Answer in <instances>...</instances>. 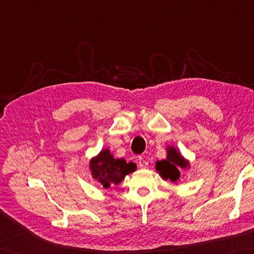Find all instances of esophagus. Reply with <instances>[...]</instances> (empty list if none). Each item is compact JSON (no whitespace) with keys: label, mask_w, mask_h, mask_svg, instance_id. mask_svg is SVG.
Instances as JSON below:
<instances>
[{"label":"esophagus","mask_w":254,"mask_h":254,"mask_svg":"<svg viewBox=\"0 0 254 254\" xmlns=\"http://www.w3.org/2000/svg\"><path fill=\"white\" fill-rule=\"evenodd\" d=\"M138 166H139V168H142V169L147 168V167H148V161L145 160L144 158H139L138 159Z\"/></svg>","instance_id":"esophagus-1"}]
</instances>
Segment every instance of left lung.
Instances as JSON below:
<instances>
[{
  "label": "left lung",
  "mask_w": 254,
  "mask_h": 254,
  "mask_svg": "<svg viewBox=\"0 0 254 254\" xmlns=\"http://www.w3.org/2000/svg\"><path fill=\"white\" fill-rule=\"evenodd\" d=\"M166 149L167 157L166 159L156 161V170L163 179L178 183L180 181V171L178 168H190V163L174 146H168Z\"/></svg>",
  "instance_id": "left-lung-1"
}]
</instances>
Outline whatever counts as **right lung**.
Listing matches in <instances>:
<instances>
[{
	"label": "right lung",
	"instance_id": "obj_1",
	"mask_svg": "<svg viewBox=\"0 0 254 254\" xmlns=\"http://www.w3.org/2000/svg\"><path fill=\"white\" fill-rule=\"evenodd\" d=\"M89 170L95 181L105 189L111 186H117L126 176L136 170V165L130 161L127 163L123 158H115L109 148L102 149L101 152L90 159Z\"/></svg>",
	"mask_w": 254,
	"mask_h": 254
}]
</instances>
